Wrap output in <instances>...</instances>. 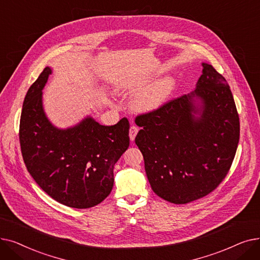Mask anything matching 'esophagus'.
<instances>
[{"label": "esophagus", "mask_w": 260, "mask_h": 260, "mask_svg": "<svg viewBox=\"0 0 260 260\" xmlns=\"http://www.w3.org/2000/svg\"><path fill=\"white\" fill-rule=\"evenodd\" d=\"M139 132V128L135 127V126H131L130 127V130H129V138H130V141L133 142L135 137H137V134Z\"/></svg>", "instance_id": "34e87169"}]
</instances>
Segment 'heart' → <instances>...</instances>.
Here are the masks:
<instances>
[{"mask_svg":"<svg viewBox=\"0 0 260 260\" xmlns=\"http://www.w3.org/2000/svg\"><path fill=\"white\" fill-rule=\"evenodd\" d=\"M143 88L141 82L133 81H119L115 91L118 95L132 96L135 95ZM176 88V80L170 76L159 78L149 84L134 97L133 108L141 113H150L163 107L170 98Z\"/></svg>","mask_w":260,"mask_h":260,"instance_id":"obj_1","label":"heart"}]
</instances>
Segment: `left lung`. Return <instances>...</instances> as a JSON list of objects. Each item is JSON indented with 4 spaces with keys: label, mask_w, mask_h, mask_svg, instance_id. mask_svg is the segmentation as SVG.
Returning a JSON list of instances; mask_svg holds the SVG:
<instances>
[{
    "label": "left lung",
    "mask_w": 260,
    "mask_h": 260,
    "mask_svg": "<svg viewBox=\"0 0 260 260\" xmlns=\"http://www.w3.org/2000/svg\"><path fill=\"white\" fill-rule=\"evenodd\" d=\"M190 93L135 118V144L143 153L152 190L186 204L213 191L229 172L239 143L240 123L225 78L202 62Z\"/></svg>",
    "instance_id": "1"
}]
</instances>
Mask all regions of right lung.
<instances>
[{
	"mask_svg": "<svg viewBox=\"0 0 260 260\" xmlns=\"http://www.w3.org/2000/svg\"><path fill=\"white\" fill-rule=\"evenodd\" d=\"M46 67L28 89L20 119L24 163L36 183L57 202L74 208L100 204L113 188L114 165L129 147V121L103 126L92 116L61 129L48 119L43 89Z\"/></svg>",
	"mask_w": 260,
	"mask_h": 260,
	"instance_id": "1",
	"label": "right lung"
}]
</instances>
